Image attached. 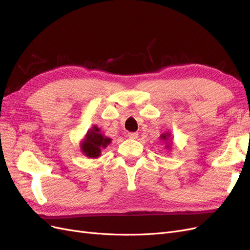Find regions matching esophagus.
<instances>
[{
    "label": "esophagus",
    "mask_w": 250,
    "mask_h": 250,
    "mask_svg": "<svg viewBox=\"0 0 250 250\" xmlns=\"http://www.w3.org/2000/svg\"><path fill=\"white\" fill-rule=\"evenodd\" d=\"M127 136H128L129 139H137L138 136H139V134H138V133H128Z\"/></svg>",
    "instance_id": "34e87169"
}]
</instances>
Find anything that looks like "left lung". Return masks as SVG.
Returning <instances> with one entry per match:
<instances>
[{"label": "left lung", "instance_id": "obj_1", "mask_svg": "<svg viewBox=\"0 0 250 250\" xmlns=\"http://www.w3.org/2000/svg\"><path fill=\"white\" fill-rule=\"evenodd\" d=\"M169 137H170L169 133H164V134H161L160 137H159L160 140L165 141V142H166V149H167V150H170L171 146H172V142L169 143V141H170Z\"/></svg>", "mask_w": 250, "mask_h": 250}]
</instances>
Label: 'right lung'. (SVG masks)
<instances>
[{
  "label": "right lung",
  "instance_id": "add662e5",
  "mask_svg": "<svg viewBox=\"0 0 250 250\" xmlns=\"http://www.w3.org/2000/svg\"><path fill=\"white\" fill-rule=\"evenodd\" d=\"M111 143V139L104 136L101 133V128L93 125L80 144L83 154L89 158H98L101 154V150L105 149Z\"/></svg>",
  "mask_w": 250,
  "mask_h": 250
}]
</instances>
